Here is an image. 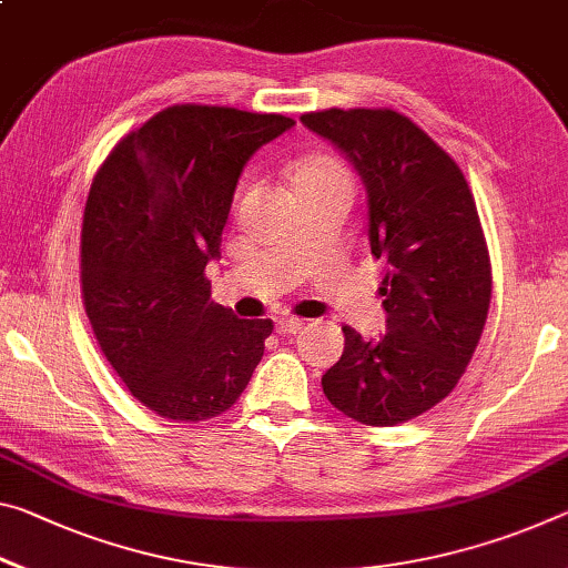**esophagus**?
Instances as JSON below:
<instances>
[{"label": "esophagus", "instance_id": "1", "mask_svg": "<svg viewBox=\"0 0 568 568\" xmlns=\"http://www.w3.org/2000/svg\"><path fill=\"white\" fill-rule=\"evenodd\" d=\"M303 326H305V321H301V318H287V316H283V318H277L275 321V331L277 333H298V331H303Z\"/></svg>", "mask_w": 568, "mask_h": 568}]
</instances>
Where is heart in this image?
<instances>
[{
	"instance_id": "obj_1",
	"label": "heart",
	"mask_w": 568,
	"mask_h": 568,
	"mask_svg": "<svg viewBox=\"0 0 568 568\" xmlns=\"http://www.w3.org/2000/svg\"><path fill=\"white\" fill-rule=\"evenodd\" d=\"M328 182H348V176H346L344 166L326 156L303 159L293 171V192L295 194L305 192V189L328 184Z\"/></svg>"
}]
</instances>
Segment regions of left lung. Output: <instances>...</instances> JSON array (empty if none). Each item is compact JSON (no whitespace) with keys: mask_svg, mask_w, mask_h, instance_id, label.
Instances as JSON below:
<instances>
[{"mask_svg":"<svg viewBox=\"0 0 568 568\" xmlns=\"http://www.w3.org/2000/svg\"><path fill=\"white\" fill-rule=\"evenodd\" d=\"M362 176L368 245L386 265V333L344 326L323 394L346 417L394 427L443 402L475 354L490 305V257L460 166L389 108L303 113Z\"/></svg>","mask_w":568,"mask_h":568,"instance_id":"obj_1","label":"left lung"}]
</instances>
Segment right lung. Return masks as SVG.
I'll use <instances>...</instances> for the list:
<instances>
[{"instance_id":"1","label":"right lung","mask_w":568,"mask_h":568,"mask_svg":"<svg viewBox=\"0 0 568 568\" xmlns=\"http://www.w3.org/2000/svg\"><path fill=\"white\" fill-rule=\"evenodd\" d=\"M277 113L171 105L125 136L90 186L80 263L93 333L143 407L176 422L227 412L245 392L273 321L212 301L240 174L293 129Z\"/></svg>"}]
</instances>
